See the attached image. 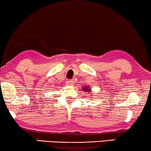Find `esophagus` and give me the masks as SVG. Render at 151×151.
Here are the masks:
<instances>
[{
	"instance_id": "obj_1",
	"label": "esophagus",
	"mask_w": 151,
	"mask_h": 151,
	"mask_svg": "<svg viewBox=\"0 0 151 151\" xmlns=\"http://www.w3.org/2000/svg\"><path fill=\"white\" fill-rule=\"evenodd\" d=\"M67 83L69 84V85H73L74 84V80H69L67 81Z\"/></svg>"
}]
</instances>
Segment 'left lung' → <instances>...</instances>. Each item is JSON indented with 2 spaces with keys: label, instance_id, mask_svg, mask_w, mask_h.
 Listing matches in <instances>:
<instances>
[{
  "label": "left lung",
  "instance_id": "left-lung-1",
  "mask_svg": "<svg viewBox=\"0 0 151 151\" xmlns=\"http://www.w3.org/2000/svg\"><path fill=\"white\" fill-rule=\"evenodd\" d=\"M82 90H83V91H90V89H89V88H88L87 86H84V88H82Z\"/></svg>",
  "mask_w": 151,
  "mask_h": 151
}]
</instances>
